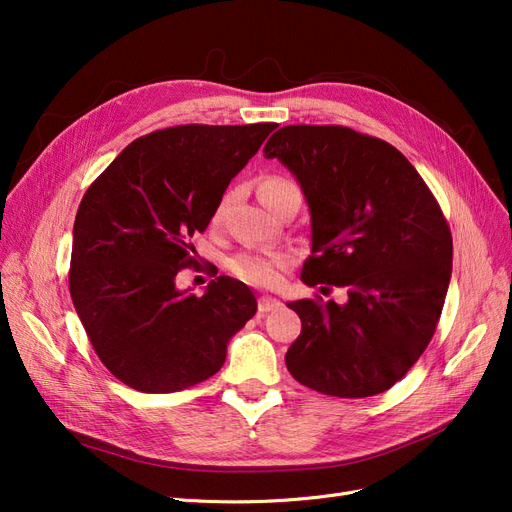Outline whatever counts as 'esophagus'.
<instances>
[{
	"instance_id": "esophagus-1",
	"label": "esophagus",
	"mask_w": 512,
	"mask_h": 512,
	"mask_svg": "<svg viewBox=\"0 0 512 512\" xmlns=\"http://www.w3.org/2000/svg\"><path fill=\"white\" fill-rule=\"evenodd\" d=\"M280 307H282V301L275 299V297H260L258 299V312L260 314L273 312V309H280Z\"/></svg>"
}]
</instances>
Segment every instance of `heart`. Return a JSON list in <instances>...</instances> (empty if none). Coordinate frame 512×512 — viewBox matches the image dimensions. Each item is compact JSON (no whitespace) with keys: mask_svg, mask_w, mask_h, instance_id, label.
<instances>
[{"mask_svg":"<svg viewBox=\"0 0 512 512\" xmlns=\"http://www.w3.org/2000/svg\"><path fill=\"white\" fill-rule=\"evenodd\" d=\"M290 181L282 177H269L260 183V198H267L275 192L290 188ZM224 205L215 213V218H220ZM290 265V256L282 252H241L235 258L230 260V269L235 273L239 280L260 286V288H275L277 284H282L284 273Z\"/></svg>","mask_w":512,"mask_h":512,"instance_id":"obj_1","label":"heart"}]
</instances>
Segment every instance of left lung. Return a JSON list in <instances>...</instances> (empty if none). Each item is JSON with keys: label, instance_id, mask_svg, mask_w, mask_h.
<instances>
[{"label": "left lung", "instance_id": "obj_1", "mask_svg": "<svg viewBox=\"0 0 512 512\" xmlns=\"http://www.w3.org/2000/svg\"><path fill=\"white\" fill-rule=\"evenodd\" d=\"M301 185L312 228L307 286H346L348 301H290L301 335L286 352L294 380L333 397L389 391L436 331L453 239L416 168L342 126H286L262 149Z\"/></svg>", "mask_w": 512, "mask_h": 512}]
</instances>
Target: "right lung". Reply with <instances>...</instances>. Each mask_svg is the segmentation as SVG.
<instances>
[{"label": "right lung", "mask_w": 512, "mask_h": 512, "mask_svg": "<svg viewBox=\"0 0 512 512\" xmlns=\"http://www.w3.org/2000/svg\"><path fill=\"white\" fill-rule=\"evenodd\" d=\"M277 123L177 126L123 149L85 192L72 230L70 294L100 361L143 393L218 374L232 335L256 314L243 282L220 275L203 297L177 288L190 239Z\"/></svg>", "instance_id": "add662e5"}]
</instances>
